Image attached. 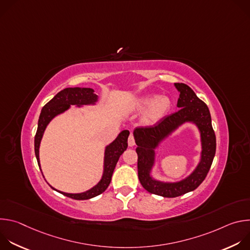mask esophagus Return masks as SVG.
I'll return each instance as SVG.
<instances>
[{"label":"esophagus","instance_id":"obj_1","mask_svg":"<svg viewBox=\"0 0 250 250\" xmlns=\"http://www.w3.org/2000/svg\"><path fill=\"white\" fill-rule=\"evenodd\" d=\"M127 144H128V146H133L135 145V139L132 134H129L128 139H127Z\"/></svg>","mask_w":250,"mask_h":250}]
</instances>
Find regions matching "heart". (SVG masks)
Wrapping results in <instances>:
<instances>
[{
    "instance_id": "heart-1",
    "label": "heart",
    "mask_w": 250,
    "mask_h": 250,
    "mask_svg": "<svg viewBox=\"0 0 250 250\" xmlns=\"http://www.w3.org/2000/svg\"><path fill=\"white\" fill-rule=\"evenodd\" d=\"M170 100L167 97H157L156 95H148L140 98L135 108L138 111H146L145 121L147 124H155L160 121L170 110Z\"/></svg>"
}]
</instances>
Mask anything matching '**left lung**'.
I'll use <instances>...</instances> for the list:
<instances>
[{"instance_id": "1", "label": "left lung", "mask_w": 250, "mask_h": 250, "mask_svg": "<svg viewBox=\"0 0 250 250\" xmlns=\"http://www.w3.org/2000/svg\"><path fill=\"white\" fill-rule=\"evenodd\" d=\"M180 92L177 112L166 116L153 125L137 126L134 131L135 144L137 145V171L138 179L147 192L165 198H175L197 189L207 177L216 154V134L213 131L210 114L208 105L200 100L195 92L184 83H174ZM186 120L194 121L201 130L203 151L202 160L187 180L178 184L164 185L153 182L149 177V171L153 163L154 148L160 140Z\"/></svg>"}]
</instances>
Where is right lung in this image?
Instances as JSON below:
<instances>
[{
    "instance_id": "1",
    "label": "right lung",
    "mask_w": 250,
    "mask_h": 250,
    "mask_svg": "<svg viewBox=\"0 0 250 250\" xmlns=\"http://www.w3.org/2000/svg\"><path fill=\"white\" fill-rule=\"evenodd\" d=\"M97 101V95L94 93L93 89L90 88H66L59 93H57L42 110L38 130L34 136V151L37 160L40 165V156H39V148L40 144L44 132V129L48 123L58 114L66 111L70 104H92ZM129 135L128 130H123L119 136L114 140V142L106 146L105 148V156H104V176L100 183L92 188L91 190L81 193V194H67L63 192H59L62 195L69 197L74 200H88L94 198L102 193H104L106 188L109 187L112 175L117 165V162L120 156L124 153V151L127 147V137ZM52 188V187H51ZM53 189V188H52ZM55 190V189H54Z\"/></svg>"
}]
</instances>
